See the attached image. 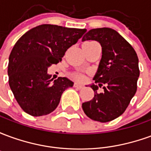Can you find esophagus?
Masks as SVG:
<instances>
[{"label": "esophagus", "instance_id": "obj_1", "mask_svg": "<svg viewBox=\"0 0 151 151\" xmlns=\"http://www.w3.org/2000/svg\"><path fill=\"white\" fill-rule=\"evenodd\" d=\"M74 86H75L77 89H78V90H81V89L83 88V86H82V84H79L78 82H75V83H74Z\"/></svg>", "mask_w": 151, "mask_h": 151}]
</instances>
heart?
Returning a JSON list of instances; mask_svg holds the SVG:
<instances>
[{"label":"heart","instance_id":"b5f03b06","mask_svg":"<svg viewBox=\"0 0 151 151\" xmlns=\"http://www.w3.org/2000/svg\"><path fill=\"white\" fill-rule=\"evenodd\" d=\"M77 78H78V79H82V75H77Z\"/></svg>","mask_w":151,"mask_h":151}]
</instances>
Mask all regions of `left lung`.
<instances>
[{
    "label": "left lung",
    "mask_w": 151,
    "mask_h": 151,
    "mask_svg": "<svg viewBox=\"0 0 151 151\" xmlns=\"http://www.w3.org/2000/svg\"><path fill=\"white\" fill-rule=\"evenodd\" d=\"M82 40H95L101 44L102 58L93 80L104 89L99 93L98 86L92 84L95 96L82 104V109L95 121L115 120L126 110L137 91L140 71L136 52L111 28L90 30Z\"/></svg>",
    "instance_id": "1"
}]
</instances>
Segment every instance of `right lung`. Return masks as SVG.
I'll use <instances>...</instances> for the list:
<instances>
[{"label":"right lung","instance_id":"obj_1","mask_svg":"<svg viewBox=\"0 0 151 151\" xmlns=\"http://www.w3.org/2000/svg\"><path fill=\"white\" fill-rule=\"evenodd\" d=\"M86 31L43 24L26 32L15 43L9 58V84L25 112L33 116L51 113L63 92L73 86L67 78H51L47 68L61 61Z\"/></svg>","mask_w":151,"mask_h":151}]
</instances>
